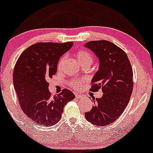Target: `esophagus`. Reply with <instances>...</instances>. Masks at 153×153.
Returning <instances> with one entry per match:
<instances>
[{
	"mask_svg": "<svg viewBox=\"0 0 153 153\" xmlns=\"http://www.w3.org/2000/svg\"><path fill=\"white\" fill-rule=\"evenodd\" d=\"M75 97H76L77 98H78V99L82 98V95H80V94H79V93H75Z\"/></svg>",
	"mask_w": 153,
	"mask_h": 153,
	"instance_id": "esophagus-1",
	"label": "esophagus"
}]
</instances>
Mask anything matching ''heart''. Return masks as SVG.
Listing matches in <instances>:
<instances>
[{"instance_id": "heart-1", "label": "heart", "mask_w": 153, "mask_h": 153, "mask_svg": "<svg viewBox=\"0 0 153 153\" xmlns=\"http://www.w3.org/2000/svg\"><path fill=\"white\" fill-rule=\"evenodd\" d=\"M76 58L79 63L80 65H82V64L85 63H92L93 62V56L90 53H88V51H84V50H81V51H79L78 53H76ZM65 57H62V58L60 59V61H59L58 68V69H60L61 66L63 63V62L65 61ZM69 85L71 86L72 88H74V89H79V88H81L82 86V80H72L69 82Z\"/></svg>"}]
</instances>
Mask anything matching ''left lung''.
I'll use <instances>...</instances> for the list:
<instances>
[{
  "label": "left lung",
  "instance_id": "8db88e82",
  "mask_svg": "<svg viewBox=\"0 0 153 153\" xmlns=\"http://www.w3.org/2000/svg\"><path fill=\"white\" fill-rule=\"evenodd\" d=\"M84 47L93 51L99 60L91 91L101 89L103 93L100 98H93L94 105L85 117L95 126L112 124L123 113L132 94L133 73L130 60L122 49L108 40L90 41Z\"/></svg>",
  "mask_w": 153,
  "mask_h": 153
}]
</instances>
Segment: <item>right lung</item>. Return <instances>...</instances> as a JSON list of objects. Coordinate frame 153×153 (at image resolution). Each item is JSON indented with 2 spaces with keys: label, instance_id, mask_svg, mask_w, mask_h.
<instances>
[{
  "label": "right lung",
  "instance_id": "obj_1",
  "mask_svg": "<svg viewBox=\"0 0 153 153\" xmlns=\"http://www.w3.org/2000/svg\"><path fill=\"white\" fill-rule=\"evenodd\" d=\"M73 45V42L34 44L24 51L16 62L13 74L15 91L22 110L35 124L56 125L64 106L75 97L68 89L51 96L48 82L56 73L59 59Z\"/></svg>",
  "mask_w": 153,
  "mask_h": 153
}]
</instances>
